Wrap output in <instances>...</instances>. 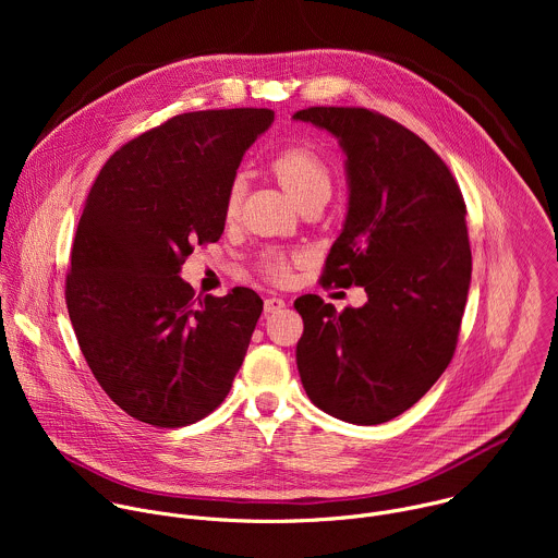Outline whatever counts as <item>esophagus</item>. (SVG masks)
I'll return each instance as SVG.
<instances>
[{"mask_svg":"<svg viewBox=\"0 0 558 558\" xmlns=\"http://www.w3.org/2000/svg\"><path fill=\"white\" fill-rule=\"evenodd\" d=\"M284 306H287V302H284L282 298L269 295V298L265 300V313H278V311H282Z\"/></svg>","mask_w":558,"mask_h":558,"instance_id":"1","label":"esophagus"}]
</instances>
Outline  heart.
<instances>
[{"instance_id": "b5f03b06", "label": "heart", "mask_w": 558, "mask_h": 558, "mask_svg": "<svg viewBox=\"0 0 558 558\" xmlns=\"http://www.w3.org/2000/svg\"><path fill=\"white\" fill-rule=\"evenodd\" d=\"M274 177L284 187V192L295 201V205H302L308 198H329L331 194V170L329 166L317 156L313 149L302 145H289L280 149L269 163ZM243 196V183H231L227 198H225V216L233 218L241 207ZM263 269L274 280H287L289 278V260L280 254H269L263 263Z\"/></svg>"}]
</instances>
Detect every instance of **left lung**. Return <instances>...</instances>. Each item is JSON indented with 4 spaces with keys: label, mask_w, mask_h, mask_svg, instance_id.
Returning <instances> with one entry per match:
<instances>
[{
    "label": "left lung",
    "mask_w": 558,
    "mask_h": 558,
    "mask_svg": "<svg viewBox=\"0 0 558 558\" xmlns=\"http://www.w3.org/2000/svg\"><path fill=\"white\" fill-rule=\"evenodd\" d=\"M333 134L347 156L349 207L323 282L364 287L342 313L295 300L298 373L311 402L360 426L409 411L452 360L472 256L465 203L441 158L411 130L366 108L293 114Z\"/></svg>",
    "instance_id": "left-lung-1"
}]
</instances>
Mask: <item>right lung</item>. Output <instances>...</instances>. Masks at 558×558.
Instances as JSON below:
<instances>
[{"instance_id": "obj_1", "label": "right lung", "mask_w": 558, "mask_h": 558, "mask_svg": "<svg viewBox=\"0 0 558 558\" xmlns=\"http://www.w3.org/2000/svg\"><path fill=\"white\" fill-rule=\"evenodd\" d=\"M271 110L179 114L117 149L78 220L65 304L82 353L130 417L181 428L227 397L263 313L256 291L205 295L181 278L216 243L225 198Z\"/></svg>"}]
</instances>
